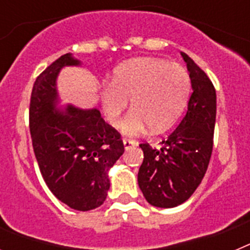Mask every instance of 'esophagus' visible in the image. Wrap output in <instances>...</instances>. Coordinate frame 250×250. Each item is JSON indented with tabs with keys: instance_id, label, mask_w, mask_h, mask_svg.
Masks as SVG:
<instances>
[{
	"instance_id": "1",
	"label": "esophagus",
	"mask_w": 250,
	"mask_h": 250,
	"mask_svg": "<svg viewBox=\"0 0 250 250\" xmlns=\"http://www.w3.org/2000/svg\"><path fill=\"white\" fill-rule=\"evenodd\" d=\"M123 141H124V146H125V149H130L131 146H135V145H136V141L131 140V139L124 138Z\"/></svg>"
}]
</instances>
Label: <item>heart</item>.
<instances>
[{"mask_svg": "<svg viewBox=\"0 0 250 250\" xmlns=\"http://www.w3.org/2000/svg\"><path fill=\"white\" fill-rule=\"evenodd\" d=\"M191 79L187 68L160 59H135L118 66L111 83L101 91L104 112L112 126H119L123 112L134 107L123 125L129 135L151 126L165 131L173 126L187 107Z\"/></svg>", "mask_w": 250, "mask_h": 250, "instance_id": "obj_1", "label": "heart"}]
</instances>
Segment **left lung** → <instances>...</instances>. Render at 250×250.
<instances>
[{"instance_id": "1", "label": "left lung", "mask_w": 250, "mask_h": 250, "mask_svg": "<svg viewBox=\"0 0 250 250\" xmlns=\"http://www.w3.org/2000/svg\"><path fill=\"white\" fill-rule=\"evenodd\" d=\"M191 79L193 94L187 115L161 149L140 144L144 160L138 183L147 203L159 208H174L187 202L207 173L216 116V94L213 83L199 66L182 52Z\"/></svg>"}]
</instances>
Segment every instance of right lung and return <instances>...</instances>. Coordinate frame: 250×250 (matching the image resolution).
Instances as JSON below:
<instances>
[{"label":"right lung","mask_w":250,"mask_h":250,"mask_svg":"<svg viewBox=\"0 0 250 250\" xmlns=\"http://www.w3.org/2000/svg\"><path fill=\"white\" fill-rule=\"evenodd\" d=\"M79 63L65 54L37 76L31 92L30 132L51 193L71 209L87 211L105 202L110 188L107 173L123 155L124 143L98 109L55 110L60 70Z\"/></svg>","instance_id":"add662e5"}]
</instances>
